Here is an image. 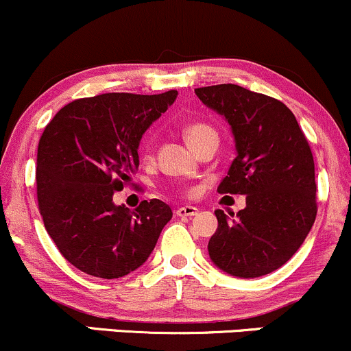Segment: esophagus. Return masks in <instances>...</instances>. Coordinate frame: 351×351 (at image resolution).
<instances>
[{"label":"esophagus","mask_w":351,"mask_h":351,"mask_svg":"<svg viewBox=\"0 0 351 351\" xmlns=\"http://www.w3.org/2000/svg\"><path fill=\"white\" fill-rule=\"evenodd\" d=\"M199 213V209L197 207H194V206H182V207H179V209H177V216L179 217H192V216H195V214Z\"/></svg>","instance_id":"34e87169"}]
</instances>
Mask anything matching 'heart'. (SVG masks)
<instances>
[{
  "label": "heart",
  "instance_id": "heart-1",
  "mask_svg": "<svg viewBox=\"0 0 351 351\" xmlns=\"http://www.w3.org/2000/svg\"><path fill=\"white\" fill-rule=\"evenodd\" d=\"M184 135H186V141L189 142V145L192 147V149H194V147L197 145L199 142L204 141L206 137L216 135V130H214L210 125H207V123L194 122V123H189V125L184 129ZM144 157H145V159H150V149H149V147H145V149H144Z\"/></svg>",
  "mask_w": 351,
  "mask_h": 351
}]
</instances>
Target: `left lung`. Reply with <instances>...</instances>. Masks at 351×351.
Here are the masks:
<instances>
[{
	"instance_id": "left-lung-1",
	"label": "left lung",
	"mask_w": 351,
	"mask_h": 351,
	"mask_svg": "<svg viewBox=\"0 0 351 351\" xmlns=\"http://www.w3.org/2000/svg\"><path fill=\"white\" fill-rule=\"evenodd\" d=\"M206 107L231 127L236 159L221 194H244L234 217L216 209L207 251L214 266L236 278H259L300 250L316 217L315 162L296 117L285 104L239 85L195 88Z\"/></svg>"
}]
</instances>
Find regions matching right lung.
I'll list each match as a JSON object with an SVG mask.
<instances>
[{
  "label": "right lung",
  "instance_id": "obj_1",
  "mask_svg": "<svg viewBox=\"0 0 351 351\" xmlns=\"http://www.w3.org/2000/svg\"><path fill=\"white\" fill-rule=\"evenodd\" d=\"M176 99L169 90L75 100L41 135L40 214L63 258L90 276L115 280L138 269L172 219V209L159 199L132 210L117 206L114 194L137 172L142 135Z\"/></svg>",
  "mask_w": 351,
  "mask_h": 351
}]
</instances>
